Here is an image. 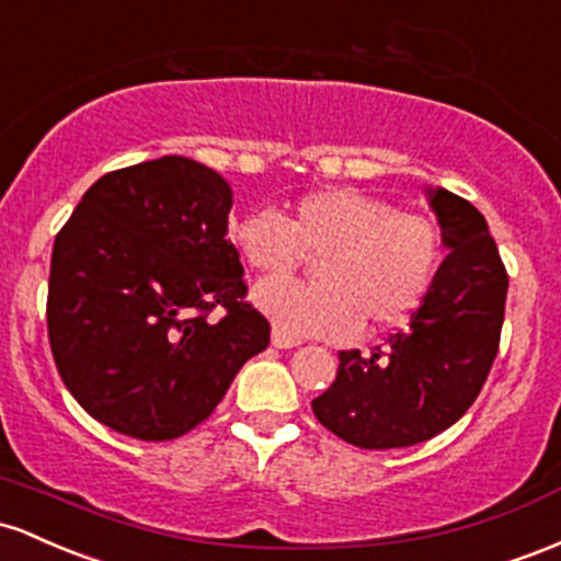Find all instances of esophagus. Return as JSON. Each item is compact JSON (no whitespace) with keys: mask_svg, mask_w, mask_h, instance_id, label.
Returning <instances> with one entry per match:
<instances>
[{"mask_svg":"<svg viewBox=\"0 0 561 561\" xmlns=\"http://www.w3.org/2000/svg\"><path fill=\"white\" fill-rule=\"evenodd\" d=\"M299 339H294V336H288V333H283V331H278L275 329L273 331V347H278V350H291V347H299Z\"/></svg>","mask_w":561,"mask_h":561,"instance_id":"1","label":"esophagus"}]
</instances>
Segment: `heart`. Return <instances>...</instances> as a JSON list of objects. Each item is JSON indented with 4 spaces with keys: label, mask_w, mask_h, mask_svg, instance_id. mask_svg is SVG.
<instances>
[{
    "label": "heart",
    "mask_w": 561,
    "mask_h": 561,
    "mask_svg": "<svg viewBox=\"0 0 561 561\" xmlns=\"http://www.w3.org/2000/svg\"><path fill=\"white\" fill-rule=\"evenodd\" d=\"M230 243L251 270L286 275L314 256L312 283L264 280L251 301L288 336L350 339L405 323L439 267V230L421 214L357 187L301 196L291 217L262 209L230 222Z\"/></svg>",
    "instance_id": "heart-1"
}]
</instances>
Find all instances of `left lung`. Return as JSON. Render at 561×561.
Returning <instances> with one entry per match:
<instances>
[{"label": "left lung", "mask_w": 561, "mask_h": 561, "mask_svg": "<svg viewBox=\"0 0 561 561\" xmlns=\"http://www.w3.org/2000/svg\"><path fill=\"white\" fill-rule=\"evenodd\" d=\"M443 247L430 294L408 329L370 355L339 352L336 381L312 400L325 430L365 450L408 448L469 411L499 355L508 275L469 201L426 187Z\"/></svg>", "instance_id": "8db88e82"}]
</instances>
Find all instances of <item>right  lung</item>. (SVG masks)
Listing matches in <instances>:
<instances>
[{"label": "right lung", "instance_id": "1", "mask_svg": "<svg viewBox=\"0 0 561 561\" xmlns=\"http://www.w3.org/2000/svg\"><path fill=\"white\" fill-rule=\"evenodd\" d=\"M228 180L185 156L103 174L55 238L47 331L68 392L127 437L163 443L211 416L270 323L228 241ZM225 306L222 321H209Z\"/></svg>", "mask_w": 561, "mask_h": 561}]
</instances>
